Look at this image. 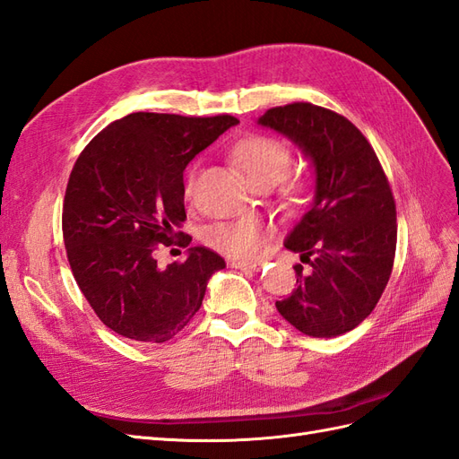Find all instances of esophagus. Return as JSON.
Here are the masks:
<instances>
[{
  "label": "esophagus",
  "mask_w": 459,
  "mask_h": 459,
  "mask_svg": "<svg viewBox=\"0 0 459 459\" xmlns=\"http://www.w3.org/2000/svg\"><path fill=\"white\" fill-rule=\"evenodd\" d=\"M230 265L234 269H242V271H259L261 269V261H240V259H232Z\"/></svg>",
  "instance_id": "1"
}]
</instances>
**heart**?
<instances>
[{"label":"heart","instance_id":"1","mask_svg":"<svg viewBox=\"0 0 459 459\" xmlns=\"http://www.w3.org/2000/svg\"><path fill=\"white\" fill-rule=\"evenodd\" d=\"M232 157L244 173L247 175L254 185H274L279 182L288 167L292 163V153L288 150L286 143L281 140L265 136V134H254L242 138L237 146L232 148ZM195 175L198 169H190L186 177V195H192ZM302 180H292L286 185V194L296 195L304 190ZM269 237V227L264 221L255 215H242L238 219L230 221H217L213 225L204 229L202 238L204 242L213 247V250L225 254L229 257L237 259H254L261 254Z\"/></svg>","mask_w":459,"mask_h":459}]
</instances>
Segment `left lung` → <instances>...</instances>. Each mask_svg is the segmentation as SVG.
Returning <instances> with one entry per match:
<instances>
[{
    "label": "left lung",
    "mask_w": 459,
    "mask_h": 459,
    "mask_svg": "<svg viewBox=\"0 0 459 459\" xmlns=\"http://www.w3.org/2000/svg\"><path fill=\"white\" fill-rule=\"evenodd\" d=\"M259 125L296 142L316 167V200L288 234L296 288L277 306L299 333L344 334L375 309L396 254V204L371 143L346 117L307 101L267 109Z\"/></svg>",
    "instance_id": "obj_1"
}]
</instances>
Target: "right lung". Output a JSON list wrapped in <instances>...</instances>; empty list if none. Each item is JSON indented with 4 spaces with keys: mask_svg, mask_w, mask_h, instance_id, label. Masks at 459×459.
<instances>
[{
    "mask_svg": "<svg viewBox=\"0 0 459 459\" xmlns=\"http://www.w3.org/2000/svg\"><path fill=\"white\" fill-rule=\"evenodd\" d=\"M238 119L130 113L78 155L63 200V240L74 281L100 321L130 340L161 344L200 309L207 281L225 267L195 246L185 261L157 265V244H190L186 165Z\"/></svg>",
    "mask_w": 459,
    "mask_h": 459,
    "instance_id": "right-lung-1",
    "label": "right lung"
}]
</instances>
